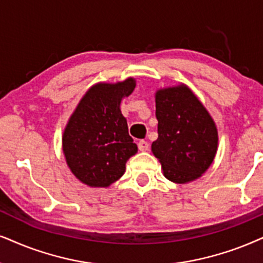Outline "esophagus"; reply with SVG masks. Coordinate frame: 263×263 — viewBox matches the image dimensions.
<instances>
[{"instance_id":"esophagus-1","label":"esophagus","mask_w":263,"mask_h":263,"mask_svg":"<svg viewBox=\"0 0 263 263\" xmlns=\"http://www.w3.org/2000/svg\"><path fill=\"white\" fill-rule=\"evenodd\" d=\"M138 148L141 152H147L149 149V143L147 141H139L138 142Z\"/></svg>"}]
</instances>
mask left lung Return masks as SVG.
Returning <instances> with one entry per match:
<instances>
[{
	"mask_svg": "<svg viewBox=\"0 0 263 263\" xmlns=\"http://www.w3.org/2000/svg\"><path fill=\"white\" fill-rule=\"evenodd\" d=\"M155 107L159 136L152 152L164 176L179 184L199 178L217 152V128L209 111L183 84L158 89Z\"/></svg>",
	"mask_w": 263,
	"mask_h": 263,
	"instance_id": "1",
	"label": "left lung"
}]
</instances>
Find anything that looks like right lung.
Instances as JSON below:
<instances>
[{
	"mask_svg": "<svg viewBox=\"0 0 263 263\" xmlns=\"http://www.w3.org/2000/svg\"><path fill=\"white\" fill-rule=\"evenodd\" d=\"M136 87L134 78L93 85L72 112L63 134V153L70 171L88 187L107 188L125 174L138 148L128 135L120 103Z\"/></svg>",
	"mask_w": 263,
	"mask_h": 263,
	"instance_id": "right-lung-1",
	"label": "right lung"
}]
</instances>
